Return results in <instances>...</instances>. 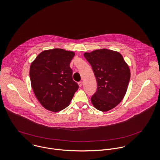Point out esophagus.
<instances>
[{"label": "esophagus", "instance_id": "obj_1", "mask_svg": "<svg viewBox=\"0 0 160 160\" xmlns=\"http://www.w3.org/2000/svg\"><path fill=\"white\" fill-rule=\"evenodd\" d=\"M78 85H79V87H82V85H83V82H82V81L79 82H78Z\"/></svg>", "mask_w": 160, "mask_h": 160}]
</instances>
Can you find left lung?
I'll return each mask as SVG.
<instances>
[{"mask_svg": "<svg viewBox=\"0 0 160 160\" xmlns=\"http://www.w3.org/2000/svg\"><path fill=\"white\" fill-rule=\"evenodd\" d=\"M84 56L92 67L98 85L91 98L93 105L103 112L113 109L128 90L130 78L128 64L119 52L107 49L85 52Z\"/></svg>", "mask_w": 160, "mask_h": 160, "instance_id": "obj_1", "label": "left lung"}]
</instances>
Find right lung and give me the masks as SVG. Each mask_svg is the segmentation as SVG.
Segmentation results:
<instances>
[{
  "label": "right lung",
  "mask_w": 160,
  "mask_h": 160,
  "mask_svg": "<svg viewBox=\"0 0 160 160\" xmlns=\"http://www.w3.org/2000/svg\"><path fill=\"white\" fill-rule=\"evenodd\" d=\"M75 56L62 49L41 52L32 62L30 77L32 90L46 109L58 112L67 108L78 85L73 80L70 63Z\"/></svg>",
  "instance_id": "1"
}]
</instances>
